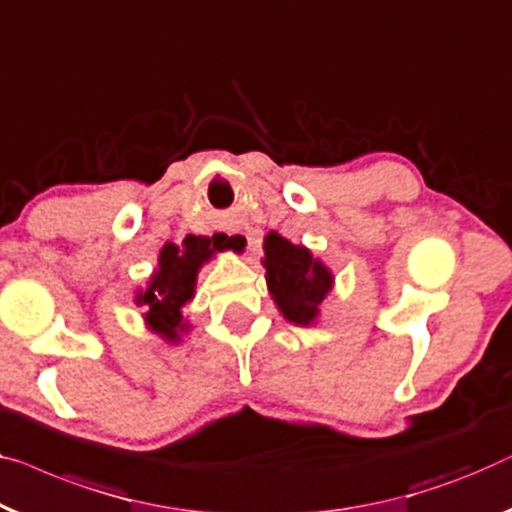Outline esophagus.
<instances>
[{
	"label": "esophagus",
	"mask_w": 512,
	"mask_h": 512,
	"mask_svg": "<svg viewBox=\"0 0 512 512\" xmlns=\"http://www.w3.org/2000/svg\"><path fill=\"white\" fill-rule=\"evenodd\" d=\"M228 247L238 251V254H244V251L251 249V235L244 233V231H233L228 233Z\"/></svg>",
	"instance_id": "1"
}]
</instances>
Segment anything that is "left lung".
<instances>
[{
    "instance_id": "1",
    "label": "left lung",
    "mask_w": 512,
    "mask_h": 512,
    "mask_svg": "<svg viewBox=\"0 0 512 512\" xmlns=\"http://www.w3.org/2000/svg\"><path fill=\"white\" fill-rule=\"evenodd\" d=\"M265 284L288 323L309 328L318 323L321 305L335 288V274L305 244H293L277 231L263 240Z\"/></svg>"
}]
</instances>
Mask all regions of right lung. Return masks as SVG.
Here are the masks:
<instances>
[{"mask_svg":"<svg viewBox=\"0 0 512 512\" xmlns=\"http://www.w3.org/2000/svg\"><path fill=\"white\" fill-rule=\"evenodd\" d=\"M226 249L228 242L219 235H187L182 244L166 242L147 286L133 295V302L145 309V328L166 344H180L191 328L182 309L194 300L198 272Z\"/></svg>","mask_w":512,"mask_h":512,"instance_id":"add662e5","label":"right lung"}]
</instances>
